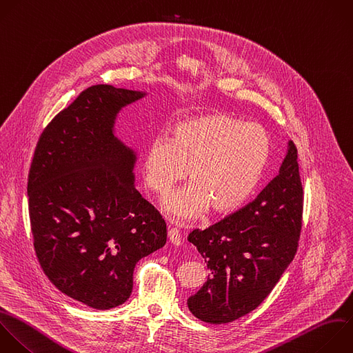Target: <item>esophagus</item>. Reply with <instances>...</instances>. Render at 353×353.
Returning <instances> with one entry per match:
<instances>
[{
    "mask_svg": "<svg viewBox=\"0 0 353 353\" xmlns=\"http://www.w3.org/2000/svg\"><path fill=\"white\" fill-rule=\"evenodd\" d=\"M168 239L174 245H181L182 243V237H181V232L176 228H170L168 229Z\"/></svg>",
    "mask_w": 353,
    "mask_h": 353,
    "instance_id": "34e87169",
    "label": "esophagus"
}]
</instances>
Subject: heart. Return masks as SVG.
Instances as JSON below:
<instances>
[{
  "mask_svg": "<svg viewBox=\"0 0 353 353\" xmlns=\"http://www.w3.org/2000/svg\"><path fill=\"white\" fill-rule=\"evenodd\" d=\"M270 153L268 131L258 123L223 113L178 124L171 138H154L146 150V185L165 196L188 171L192 181L174 193L164 208L176 219H192L208 207L212 212L239 208L256 188Z\"/></svg>",
  "mask_w": 353,
  "mask_h": 353,
  "instance_id": "heart-1",
  "label": "heart"
}]
</instances>
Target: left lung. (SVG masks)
Returning a JSON list of instances; mask_svg holds the SVG:
<instances>
[{"label":"left lung","mask_w":353,"mask_h":353,"mask_svg":"<svg viewBox=\"0 0 353 353\" xmlns=\"http://www.w3.org/2000/svg\"><path fill=\"white\" fill-rule=\"evenodd\" d=\"M302 211L296 148L290 141L279 175L251 203L189 233L210 269L204 285L189 296V310L205 323L222 324L261 305L296 252Z\"/></svg>","instance_id":"obj_1"}]
</instances>
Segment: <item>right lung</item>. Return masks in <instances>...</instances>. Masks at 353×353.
Instances as JSON below:
<instances>
[{
    "mask_svg": "<svg viewBox=\"0 0 353 353\" xmlns=\"http://www.w3.org/2000/svg\"><path fill=\"white\" fill-rule=\"evenodd\" d=\"M142 97L84 90L43 130L29 170L37 259L58 290L95 309L124 303L137 262L167 240L164 219L134 186L135 153L113 134L117 112Z\"/></svg>",
    "mask_w": 353,
    "mask_h": 353,
    "instance_id": "1",
    "label": "right lung"
}]
</instances>
